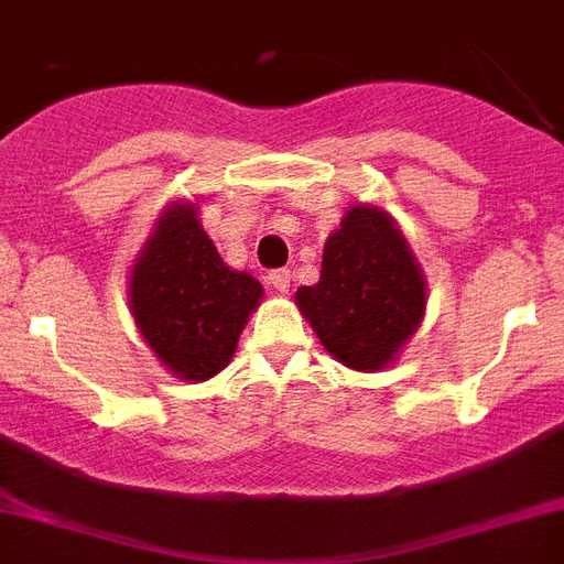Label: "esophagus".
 <instances>
[{"instance_id": "34e87169", "label": "esophagus", "mask_w": 564, "mask_h": 564, "mask_svg": "<svg viewBox=\"0 0 564 564\" xmlns=\"http://www.w3.org/2000/svg\"><path fill=\"white\" fill-rule=\"evenodd\" d=\"M268 282H271L279 293H288L291 291V271H288V268H282V271H273L271 276H268Z\"/></svg>"}]
</instances>
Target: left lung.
<instances>
[{
  "instance_id": "obj_1",
  "label": "left lung",
  "mask_w": 564,
  "mask_h": 564,
  "mask_svg": "<svg viewBox=\"0 0 564 564\" xmlns=\"http://www.w3.org/2000/svg\"><path fill=\"white\" fill-rule=\"evenodd\" d=\"M296 305L334 360L380 371L417 332L426 282L394 218L357 204L325 241L319 282L302 285Z\"/></svg>"
}]
</instances>
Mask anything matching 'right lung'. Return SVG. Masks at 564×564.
<instances>
[{
	"label": "right lung",
	"mask_w": 564,
	"mask_h": 564,
	"mask_svg": "<svg viewBox=\"0 0 564 564\" xmlns=\"http://www.w3.org/2000/svg\"><path fill=\"white\" fill-rule=\"evenodd\" d=\"M259 300L262 285L221 262L187 202L161 213L129 276V308L143 339L172 375L193 383L230 362Z\"/></svg>",
	"instance_id": "add662e5"
}]
</instances>
